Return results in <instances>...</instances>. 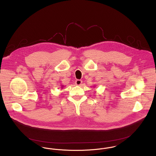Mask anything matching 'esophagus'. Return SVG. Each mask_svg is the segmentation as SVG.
<instances>
[{"mask_svg": "<svg viewBox=\"0 0 156 156\" xmlns=\"http://www.w3.org/2000/svg\"><path fill=\"white\" fill-rule=\"evenodd\" d=\"M82 83H83V81H82L81 80H76V81H75V84H76V85H81V84H82Z\"/></svg>", "mask_w": 156, "mask_h": 156, "instance_id": "1", "label": "esophagus"}]
</instances>
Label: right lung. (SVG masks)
Masks as SVG:
<instances>
[{"label":"right lung","instance_id":"right-lung-1","mask_svg":"<svg viewBox=\"0 0 156 156\" xmlns=\"http://www.w3.org/2000/svg\"><path fill=\"white\" fill-rule=\"evenodd\" d=\"M63 87H64V85H61V88H63Z\"/></svg>","mask_w":156,"mask_h":156}]
</instances>
